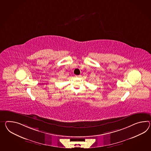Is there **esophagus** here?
I'll list each match as a JSON object with an SVG mask.
<instances>
[{
    "label": "esophagus",
    "instance_id": "34e87169",
    "mask_svg": "<svg viewBox=\"0 0 151 151\" xmlns=\"http://www.w3.org/2000/svg\"><path fill=\"white\" fill-rule=\"evenodd\" d=\"M76 77H80L81 76V75H77V76H76Z\"/></svg>",
    "mask_w": 151,
    "mask_h": 151
}]
</instances>
